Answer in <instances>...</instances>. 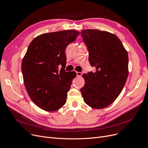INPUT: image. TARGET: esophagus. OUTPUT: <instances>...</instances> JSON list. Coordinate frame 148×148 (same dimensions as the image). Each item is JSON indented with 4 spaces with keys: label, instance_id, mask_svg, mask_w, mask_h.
Wrapping results in <instances>:
<instances>
[{
    "label": "esophagus",
    "instance_id": "34e87169",
    "mask_svg": "<svg viewBox=\"0 0 148 148\" xmlns=\"http://www.w3.org/2000/svg\"><path fill=\"white\" fill-rule=\"evenodd\" d=\"M77 76H81L82 75V73L81 72H76Z\"/></svg>",
    "mask_w": 148,
    "mask_h": 148
}]
</instances>
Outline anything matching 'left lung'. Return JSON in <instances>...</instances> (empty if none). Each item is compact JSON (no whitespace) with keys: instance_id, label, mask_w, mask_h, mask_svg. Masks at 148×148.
<instances>
[{"instance_id":"8db88e82","label":"left lung","mask_w":148,"mask_h":148,"mask_svg":"<svg viewBox=\"0 0 148 148\" xmlns=\"http://www.w3.org/2000/svg\"><path fill=\"white\" fill-rule=\"evenodd\" d=\"M83 41L89 51L90 65L95 72L83 75L81 93L86 104L101 109L118 98L128 75V56L117 36L106 31L83 30Z\"/></svg>"}]
</instances>
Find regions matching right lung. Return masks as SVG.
Here are the masks:
<instances>
[{"label": "right lung", "mask_w": 148, "mask_h": 148, "mask_svg": "<svg viewBox=\"0 0 148 148\" xmlns=\"http://www.w3.org/2000/svg\"><path fill=\"white\" fill-rule=\"evenodd\" d=\"M79 34L68 30L41 34L28 47L21 63L23 80L31 99L44 110L56 111L66 103L76 73L65 71V50Z\"/></svg>", "instance_id": "add662e5"}]
</instances>
